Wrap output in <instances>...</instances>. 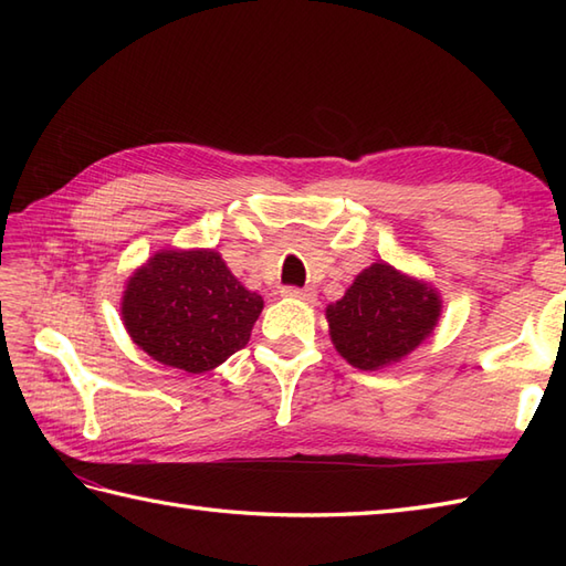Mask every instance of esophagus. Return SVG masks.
Returning <instances> with one entry per match:
<instances>
[{"instance_id": "1", "label": "esophagus", "mask_w": 566, "mask_h": 566, "mask_svg": "<svg viewBox=\"0 0 566 566\" xmlns=\"http://www.w3.org/2000/svg\"><path fill=\"white\" fill-rule=\"evenodd\" d=\"M284 296H292V298H302V302H316V292L308 290V286H286V290L282 292Z\"/></svg>"}]
</instances>
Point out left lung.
I'll return each mask as SVG.
<instances>
[{
  "label": "left lung",
  "instance_id": "left-lung-1",
  "mask_svg": "<svg viewBox=\"0 0 566 566\" xmlns=\"http://www.w3.org/2000/svg\"><path fill=\"white\" fill-rule=\"evenodd\" d=\"M326 316L335 350L353 367L379 369L428 338L440 316V298L428 284L375 262L357 274L340 302L326 308Z\"/></svg>",
  "mask_w": 566,
  "mask_h": 566
}]
</instances>
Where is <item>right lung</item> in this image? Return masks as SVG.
Returning <instances> with one entry per match:
<instances>
[{
  "label": "right lung",
  "instance_id": "add662e5",
  "mask_svg": "<svg viewBox=\"0 0 566 566\" xmlns=\"http://www.w3.org/2000/svg\"><path fill=\"white\" fill-rule=\"evenodd\" d=\"M262 311L219 252L165 250L134 272L124 292L126 331L163 365L201 375L243 350Z\"/></svg>",
  "mask_w": 566,
  "mask_h": 566
}]
</instances>
